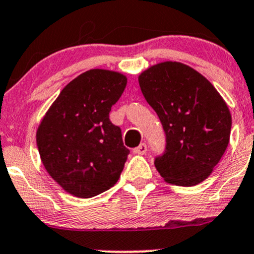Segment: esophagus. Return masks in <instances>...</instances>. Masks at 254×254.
Listing matches in <instances>:
<instances>
[{"instance_id":"1","label":"esophagus","mask_w":254,"mask_h":254,"mask_svg":"<svg viewBox=\"0 0 254 254\" xmlns=\"http://www.w3.org/2000/svg\"><path fill=\"white\" fill-rule=\"evenodd\" d=\"M147 152V144L146 143H141L140 146L133 148V153L135 154H146Z\"/></svg>"}]
</instances>
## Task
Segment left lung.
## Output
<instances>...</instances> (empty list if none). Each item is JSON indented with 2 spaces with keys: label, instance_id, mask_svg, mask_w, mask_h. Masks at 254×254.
I'll use <instances>...</instances> for the list:
<instances>
[{
  "label": "left lung",
  "instance_id": "1",
  "mask_svg": "<svg viewBox=\"0 0 254 254\" xmlns=\"http://www.w3.org/2000/svg\"><path fill=\"white\" fill-rule=\"evenodd\" d=\"M138 83L165 133V150L154 159L160 176L176 186L202 182L229 143L231 116L224 100L204 76L181 63L152 66Z\"/></svg>",
  "mask_w": 254,
  "mask_h": 254
}]
</instances>
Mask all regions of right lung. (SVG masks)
<instances>
[{
    "instance_id": "add662e5",
    "label": "right lung",
    "mask_w": 254,
    "mask_h": 254,
    "mask_svg": "<svg viewBox=\"0 0 254 254\" xmlns=\"http://www.w3.org/2000/svg\"><path fill=\"white\" fill-rule=\"evenodd\" d=\"M127 77L90 69L69 82L37 130V147L48 174L74 196L93 197L117 183L130 150L110 121Z\"/></svg>"
}]
</instances>
